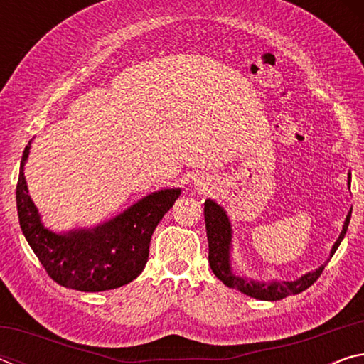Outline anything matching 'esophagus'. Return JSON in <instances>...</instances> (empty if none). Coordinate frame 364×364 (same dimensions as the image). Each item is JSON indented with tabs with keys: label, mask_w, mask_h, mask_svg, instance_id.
<instances>
[{
	"label": "esophagus",
	"mask_w": 364,
	"mask_h": 364,
	"mask_svg": "<svg viewBox=\"0 0 364 364\" xmlns=\"http://www.w3.org/2000/svg\"><path fill=\"white\" fill-rule=\"evenodd\" d=\"M194 188L196 191H199V193H205V191H208V188H210V183H208L207 178L200 176L197 178V180H194Z\"/></svg>",
	"instance_id": "esophagus-1"
}]
</instances>
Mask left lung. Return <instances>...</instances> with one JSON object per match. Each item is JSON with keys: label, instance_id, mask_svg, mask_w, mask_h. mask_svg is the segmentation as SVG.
I'll return each mask as SVG.
<instances>
[{"label": "left lung", "instance_id": "obj_1", "mask_svg": "<svg viewBox=\"0 0 364 364\" xmlns=\"http://www.w3.org/2000/svg\"><path fill=\"white\" fill-rule=\"evenodd\" d=\"M350 183H352V173H348V189ZM204 217H205V230H207V239H208V263L213 274L217 276L220 281H223V284L228 287L237 289L239 292H242L249 297H254L258 300H281L286 299L287 295L300 294L301 291L310 287L315 282L319 274L323 273V269L328 262L334 255L338 245H341L345 232L348 230L350 217H352V210L347 213V218L343 221L342 231L338 234L337 241L334 242L331 249V254L328 262L321 267L316 268L315 271H308V273L301 274L299 279L294 281H257L247 278V276H239L232 268L231 262V249H232V228L231 221L228 218L226 210L217 202L212 199H207L204 204Z\"/></svg>", "mask_w": 364, "mask_h": 364}]
</instances>
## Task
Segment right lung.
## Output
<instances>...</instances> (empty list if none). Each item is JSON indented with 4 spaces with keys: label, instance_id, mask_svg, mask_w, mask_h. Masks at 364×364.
Returning a JSON list of instances; mask_svg holds the SVG:
<instances>
[{
    "label": "right lung",
    "instance_id": "1",
    "mask_svg": "<svg viewBox=\"0 0 364 364\" xmlns=\"http://www.w3.org/2000/svg\"><path fill=\"white\" fill-rule=\"evenodd\" d=\"M32 141L22 154L16 202L23 236L46 273L67 289L101 292L138 278L149 258L152 232L181 188L160 189L144 196L127 210L93 228L56 232L45 226L28 194L26 168Z\"/></svg>",
    "mask_w": 364,
    "mask_h": 364
}]
</instances>
